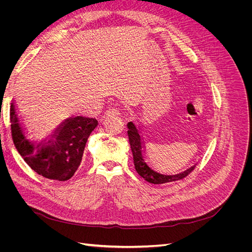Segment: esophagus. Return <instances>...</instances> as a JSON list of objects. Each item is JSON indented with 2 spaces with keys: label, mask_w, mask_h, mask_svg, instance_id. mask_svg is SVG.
<instances>
[{
  "label": "esophagus",
  "mask_w": 252,
  "mask_h": 252,
  "mask_svg": "<svg viewBox=\"0 0 252 252\" xmlns=\"http://www.w3.org/2000/svg\"><path fill=\"white\" fill-rule=\"evenodd\" d=\"M106 116H119V111L116 108H109L105 112Z\"/></svg>",
  "instance_id": "1"
}]
</instances>
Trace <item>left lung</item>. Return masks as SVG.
<instances>
[{
    "instance_id": "1",
    "label": "left lung",
    "mask_w": 252,
    "mask_h": 252,
    "mask_svg": "<svg viewBox=\"0 0 252 252\" xmlns=\"http://www.w3.org/2000/svg\"><path fill=\"white\" fill-rule=\"evenodd\" d=\"M127 128L128 139L132 151L135 170L145 181L151 183V184H165V183H170L184 179L194 169L196 164L177 174H165L157 171L154 167L150 166L147 162L146 150H145V142L142 138L139 128L136 127L133 122H129L127 124Z\"/></svg>"
}]
</instances>
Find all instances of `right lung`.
Returning <instances> with one entry per match:
<instances>
[{
  "instance_id": "1",
  "label": "right lung",
  "mask_w": 252,
  "mask_h": 252,
  "mask_svg": "<svg viewBox=\"0 0 252 252\" xmlns=\"http://www.w3.org/2000/svg\"><path fill=\"white\" fill-rule=\"evenodd\" d=\"M12 140L27 165L42 177L67 181L78 170L86 142L97 126L95 119L70 117L42 140L29 136L24 122L12 101L10 107Z\"/></svg>"
}]
</instances>
